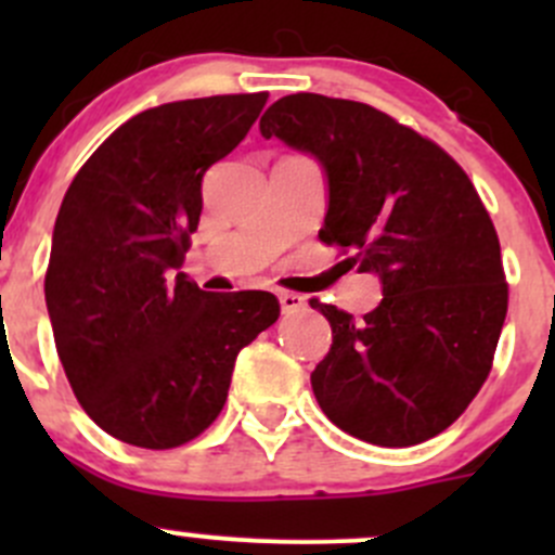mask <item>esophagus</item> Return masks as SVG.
I'll list each match as a JSON object with an SVG mask.
<instances>
[{"instance_id":"obj_1","label":"esophagus","mask_w":555,"mask_h":555,"mask_svg":"<svg viewBox=\"0 0 555 555\" xmlns=\"http://www.w3.org/2000/svg\"><path fill=\"white\" fill-rule=\"evenodd\" d=\"M279 306H282L284 313L304 311L306 309V298H304V295H295V293H279Z\"/></svg>"}]
</instances>
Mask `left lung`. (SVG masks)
Segmentation results:
<instances>
[{
	"label": "left lung",
	"mask_w": 555,
	"mask_h": 555,
	"mask_svg": "<svg viewBox=\"0 0 555 555\" xmlns=\"http://www.w3.org/2000/svg\"><path fill=\"white\" fill-rule=\"evenodd\" d=\"M260 133L319 160L327 179L319 238L382 282V304L362 322L311 300L333 327L311 373L319 408L384 449L435 438L483 386L507 313L500 238L473 182L435 142L346 99H279Z\"/></svg>",
	"instance_id": "obj_1"
}]
</instances>
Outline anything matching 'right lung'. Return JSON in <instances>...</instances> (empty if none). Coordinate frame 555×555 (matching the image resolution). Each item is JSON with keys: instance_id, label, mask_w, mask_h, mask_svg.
I'll return each instance as SVG.
<instances>
[{"instance_id": "1", "label": "right lung", "mask_w": 555, "mask_h": 555, "mask_svg": "<svg viewBox=\"0 0 555 555\" xmlns=\"http://www.w3.org/2000/svg\"><path fill=\"white\" fill-rule=\"evenodd\" d=\"M268 93L139 112L72 179L53 228L44 304L82 411L112 438L177 449L228 400L238 351L279 319L262 289L204 293L182 271L201 182L246 137Z\"/></svg>"}]
</instances>
